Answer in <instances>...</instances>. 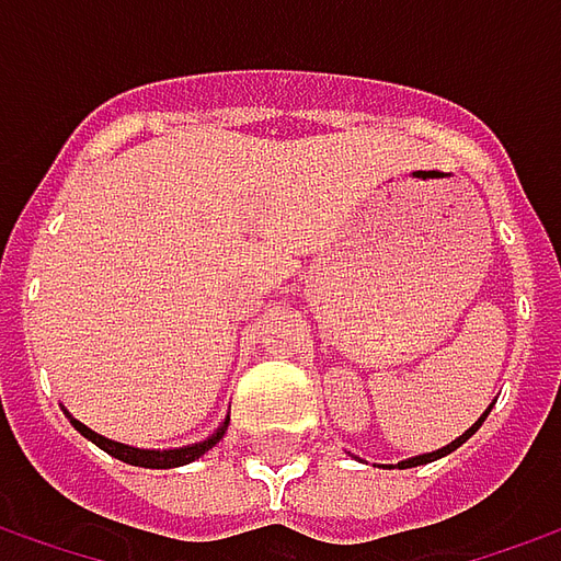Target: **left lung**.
Returning a JSON list of instances; mask_svg holds the SVG:
<instances>
[{
	"label": "left lung",
	"instance_id": "1",
	"mask_svg": "<svg viewBox=\"0 0 561 561\" xmlns=\"http://www.w3.org/2000/svg\"><path fill=\"white\" fill-rule=\"evenodd\" d=\"M490 409H493V402H490ZM490 409H486V412H483L481 417H478V421L471 423L469 430H466V433L459 435V438H454V442H450V445L438 447V450H433V454H421V457H409V459H402V462H400V469H414V466H423V462H433V459H442V457H447V454H450V450H457V447L462 445V442H469L471 435H474V433H478V430H481V423L486 421V414H490ZM381 469H385V466H381ZM388 469H393V466H388Z\"/></svg>",
	"mask_w": 561,
	"mask_h": 561
}]
</instances>
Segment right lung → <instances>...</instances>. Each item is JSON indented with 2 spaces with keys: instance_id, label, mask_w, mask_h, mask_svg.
<instances>
[{
  "instance_id": "add662e5",
  "label": "right lung",
  "mask_w": 561,
  "mask_h": 561,
  "mask_svg": "<svg viewBox=\"0 0 561 561\" xmlns=\"http://www.w3.org/2000/svg\"><path fill=\"white\" fill-rule=\"evenodd\" d=\"M66 412V417L71 421V426L78 430L83 438H90L92 445L102 447L104 454H111V457L123 459V462H128V466H140V469H176V466H188V462H195L197 457H204L209 447L219 445V438L225 435V430H228V423H231V417H225V421L219 423V430H213V433L204 438V442H195V445H183V447H135V445H123V442H114V438H104V435H99L95 430H90L87 423H80L75 414L68 412V409H62Z\"/></svg>"
}]
</instances>
